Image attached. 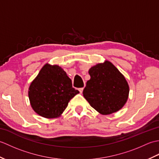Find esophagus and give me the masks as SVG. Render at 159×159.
<instances>
[{"label":"esophagus","mask_w":159,"mask_h":159,"mask_svg":"<svg viewBox=\"0 0 159 159\" xmlns=\"http://www.w3.org/2000/svg\"><path fill=\"white\" fill-rule=\"evenodd\" d=\"M83 87H81V88H79V92H80V93H82V92H83Z\"/></svg>","instance_id":"esophagus-1"}]
</instances>
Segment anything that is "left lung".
<instances>
[{
	"instance_id": "8db88e82",
	"label": "left lung",
	"mask_w": 159,
	"mask_h": 159,
	"mask_svg": "<svg viewBox=\"0 0 159 159\" xmlns=\"http://www.w3.org/2000/svg\"><path fill=\"white\" fill-rule=\"evenodd\" d=\"M89 74L83 93L90 105L102 115L121 109L128 98L129 86L120 71L106 61L91 67Z\"/></svg>"
}]
</instances>
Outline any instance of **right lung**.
<instances>
[{
    "label": "right lung",
    "mask_w": 159,
    "mask_h": 159,
    "mask_svg": "<svg viewBox=\"0 0 159 159\" xmlns=\"http://www.w3.org/2000/svg\"><path fill=\"white\" fill-rule=\"evenodd\" d=\"M79 93L61 67L47 63L30 85L29 98L37 113L46 118H54L63 112L70 100Z\"/></svg>",
    "instance_id": "1"
}]
</instances>
